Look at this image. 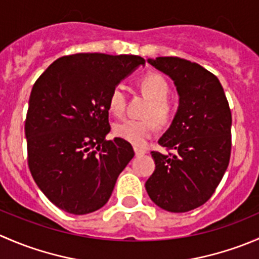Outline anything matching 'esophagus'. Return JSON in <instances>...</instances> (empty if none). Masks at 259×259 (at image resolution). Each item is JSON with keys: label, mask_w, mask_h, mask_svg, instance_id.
Wrapping results in <instances>:
<instances>
[{"label": "esophagus", "mask_w": 259, "mask_h": 259, "mask_svg": "<svg viewBox=\"0 0 259 259\" xmlns=\"http://www.w3.org/2000/svg\"><path fill=\"white\" fill-rule=\"evenodd\" d=\"M134 151H135V155L139 156V155H144L146 153L145 150H143V149H139V148H134Z\"/></svg>", "instance_id": "esophagus-1"}]
</instances>
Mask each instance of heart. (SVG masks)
I'll use <instances>...</instances> for the list:
<instances>
[{
    "label": "heart",
    "mask_w": 259,
    "mask_h": 259,
    "mask_svg": "<svg viewBox=\"0 0 259 259\" xmlns=\"http://www.w3.org/2000/svg\"><path fill=\"white\" fill-rule=\"evenodd\" d=\"M139 88L150 100V104L145 110V117L149 119H125L115 122L113 126L115 137L137 146L144 145L153 137L155 132L154 121L158 124H165L171 116V105L168 101L170 86L163 75L158 72H149L140 79ZM108 105L110 113L115 116H121L124 114L126 94L121 85H116L111 90Z\"/></svg>",
    "instance_id": "obj_1"
}]
</instances>
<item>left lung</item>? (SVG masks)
<instances>
[{"mask_svg":"<svg viewBox=\"0 0 259 259\" xmlns=\"http://www.w3.org/2000/svg\"><path fill=\"white\" fill-rule=\"evenodd\" d=\"M148 62L174 81L179 108L158 142L174 154L151 151L155 170L145 189L161 209L184 213L209 199L228 168L231 109L218 77L200 65L180 57Z\"/></svg>","mask_w":259,"mask_h":259,"instance_id":"8db88e82","label":"left lung"}]
</instances>
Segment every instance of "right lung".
I'll list each match as a JSON object with an SVG mask.
<instances>
[{"instance_id": "right-lung-1", "label": "right lung", "mask_w": 259, "mask_h": 259, "mask_svg": "<svg viewBox=\"0 0 259 259\" xmlns=\"http://www.w3.org/2000/svg\"><path fill=\"white\" fill-rule=\"evenodd\" d=\"M144 64L135 55H69L33 83L25 121L28 168L60 209L93 213L110 198L134 150L119 138L106 140L109 95Z\"/></svg>"}]
</instances>
